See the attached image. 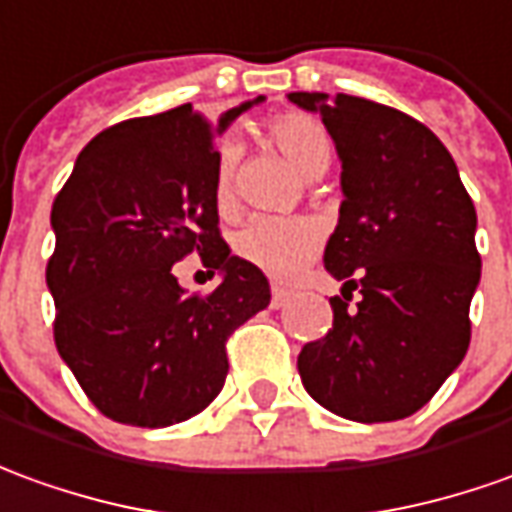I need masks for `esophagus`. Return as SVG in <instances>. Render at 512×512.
Returning <instances> with one entry per match:
<instances>
[{"instance_id":"1","label":"esophagus","mask_w":512,"mask_h":512,"mask_svg":"<svg viewBox=\"0 0 512 512\" xmlns=\"http://www.w3.org/2000/svg\"><path fill=\"white\" fill-rule=\"evenodd\" d=\"M291 302V291H285V288H274L271 291V307L274 310H280V307H285Z\"/></svg>"}]
</instances>
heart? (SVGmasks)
Listing matches in <instances>:
<instances>
[{"mask_svg":"<svg viewBox=\"0 0 512 512\" xmlns=\"http://www.w3.org/2000/svg\"><path fill=\"white\" fill-rule=\"evenodd\" d=\"M268 135L293 169L305 177H316L330 163V138L324 127L310 116H280L268 124ZM241 149L235 141H224L216 160L213 202L221 216L235 210V166ZM321 227L305 216H255L235 232L232 249L249 266L260 268L274 280H291L318 255Z\"/></svg>","mask_w":512,"mask_h":512,"instance_id":"heart-1","label":"heart"}]
</instances>
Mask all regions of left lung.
Listing matches in <instances>:
<instances>
[{"label":"left lung","instance_id":"obj_1","mask_svg":"<svg viewBox=\"0 0 512 512\" xmlns=\"http://www.w3.org/2000/svg\"><path fill=\"white\" fill-rule=\"evenodd\" d=\"M318 113L341 160V213L324 266L343 282L332 330L299 352L305 391L360 424L430 402L466 357L480 285L477 210L421 121L346 94H288ZM361 293L349 306L351 291Z\"/></svg>","mask_w":512,"mask_h":512}]
</instances>
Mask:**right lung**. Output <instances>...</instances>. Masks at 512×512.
I'll return each instance as SVG.
<instances>
[{"label":"right lung","mask_w":512,"mask_h":512,"mask_svg":"<svg viewBox=\"0 0 512 512\" xmlns=\"http://www.w3.org/2000/svg\"><path fill=\"white\" fill-rule=\"evenodd\" d=\"M263 99L216 121L180 105L99 132L52 205L57 352L119 424L155 430L202 413L227 380V338L271 302L266 274L221 241L213 202V141ZM191 251L220 271L210 297L170 271Z\"/></svg>","instance_id":"right-lung-1"}]
</instances>
